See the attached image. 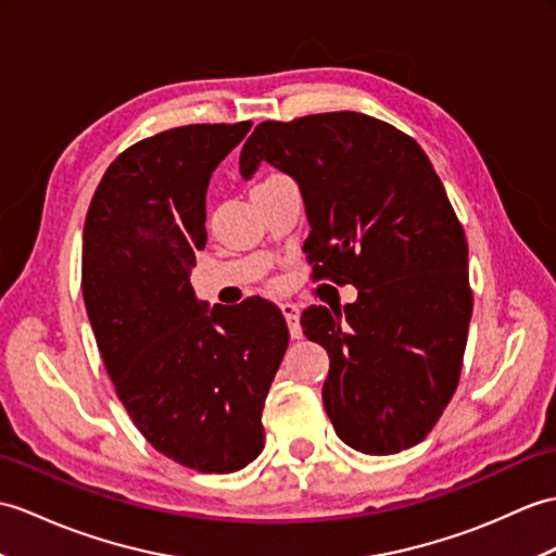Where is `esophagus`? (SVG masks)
Listing matches in <instances>:
<instances>
[{"instance_id": "1", "label": "esophagus", "mask_w": 556, "mask_h": 556, "mask_svg": "<svg viewBox=\"0 0 556 556\" xmlns=\"http://www.w3.org/2000/svg\"><path fill=\"white\" fill-rule=\"evenodd\" d=\"M279 307H281L283 319H287V325H289L291 339H301L303 337V329H301V321H299V317H301L299 305H295V303H281Z\"/></svg>"}]
</instances>
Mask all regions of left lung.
Returning a JSON list of instances; mask_svg holds the SVG:
<instances>
[{
    "label": "left lung",
    "instance_id": "left-lung-1",
    "mask_svg": "<svg viewBox=\"0 0 556 556\" xmlns=\"http://www.w3.org/2000/svg\"><path fill=\"white\" fill-rule=\"evenodd\" d=\"M301 187L315 279L357 301L309 307L303 333L329 353L321 389L339 438L367 455L421 443L455 395L473 295L467 237L424 149L365 113L265 121L241 149Z\"/></svg>",
    "mask_w": 556,
    "mask_h": 556
}]
</instances>
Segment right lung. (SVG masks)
<instances>
[{
	"instance_id": "add662e5",
	"label": "right lung",
	"mask_w": 556,
	"mask_h": 556,
	"mask_svg": "<svg viewBox=\"0 0 556 556\" xmlns=\"http://www.w3.org/2000/svg\"><path fill=\"white\" fill-rule=\"evenodd\" d=\"M251 123L182 125L103 173L85 217L83 299L139 433L182 467L231 473L265 445L263 405L289 345L279 307H203L189 283L205 247V189Z\"/></svg>"
}]
</instances>
